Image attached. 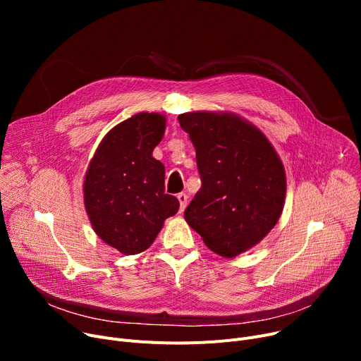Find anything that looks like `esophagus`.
I'll list each match as a JSON object with an SVG mask.
<instances>
[{"label": "esophagus", "instance_id": "obj_1", "mask_svg": "<svg viewBox=\"0 0 361 361\" xmlns=\"http://www.w3.org/2000/svg\"><path fill=\"white\" fill-rule=\"evenodd\" d=\"M177 199H178V202H180V212H183V211L185 209V206H187V199H188V196H187L185 193H178Z\"/></svg>", "mask_w": 361, "mask_h": 361}]
</instances>
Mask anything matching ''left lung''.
I'll return each instance as SVG.
<instances>
[{
    "label": "left lung",
    "mask_w": 361,
    "mask_h": 361,
    "mask_svg": "<svg viewBox=\"0 0 361 361\" xmlns=\"http://www.w3.org/2000/svg\"><path fill=\"white\" fill-rule=\"evenodd\" d=\"M196 149L200 190L184 218L214 253L235 257L276 225L287 177L276 150L250 121L233 112L178 116Z\"/></svg>",
    "instance_id": "8db88e82"
}]
</instances>
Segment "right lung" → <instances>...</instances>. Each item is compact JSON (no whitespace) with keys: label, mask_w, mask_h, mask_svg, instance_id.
<instances>
[{"label":"right lung","mask_w":361,"mask_h":361,"mask_svg":"<svg viewBox=\"0 0 361 361\" xmlns=\"http://www.w3.org/2000/svg\"><path fill=\"white\" fill-rule=\"evenodd\" d=\"M165 124L162 114H135L106 133L86 171L83 197L93 231L123 255L149 249L164 221L178 212V199L165 195V166L152 157Z\"/></svg>","instance_id":"1"}]
</instances>
